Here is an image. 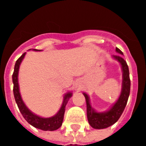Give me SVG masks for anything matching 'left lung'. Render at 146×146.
I'll list each match as a JSON object with an SVG mask.
<instances>
[{"label": "left lung", "instance_id": "left-lung-1", "mask_svg": "<svg viewBox=\"0 0 146 146\" xmlns=\"http://www.w3.org/2000/svg\"><path fill=\"white\" fill-rule=\"evenodd\" d=\"M116 52L119 54H123L122 52L117 47ZM112 58L120 64L122 71V89L120 95L116 102L113 104L107 111L99 112L92 107L88 95L86 93H83L86 102L87 118L88 123L94 129H104L114 125L122 115L130 95V79L127 64L122 55H112Z\"/></svg>", "mask_w": 146, "mask_h": 146}]
</instances>
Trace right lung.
Instances as JSON below:
<instances>
[{"label": "right lung", "instance_id": "1", "mask_svg": "<svg viewBox=\"0 0 146 146\" xmlns=\"http://www.w3.org/2000/svg\"><path fill=\"white\" fill-rule=\"evenodd\" d=\"M33 50L42 51L41 50H35V49H34ZM25 55L26 52H24L16 60L14 66V71H13V76H12V80H13V95H14L15 100H16L18 107L19 109L20 112L21 113L24 119L28 122V123H29L30 125L36 127V128L40 129V130H44V131H54V130H58L62 125L64 114H65V107H66V104L68 102L69 99L73 95V93L71 92H68L64 95L63 102H62L60 109L55 115L51 117H42L38 116L35 113L32 112L31 110H29V108L24 104V101L21 98L19 91V80H18L20 65H21Z\"/></svg>", "mask_w": 146, "mask_h": 146}]
</instances>
